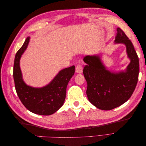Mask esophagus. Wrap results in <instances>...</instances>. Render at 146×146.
I'll return each instance as SVG.
<instances>
[{
	"label": "esophagus",
	"mask_w": 146,
	"mask_h": 146,
	"mask_svg": "<svg viewBox=\"0 0 146 146\" xmlns=\"http://www.w3.org/2000/svg\"><path fill=\"white\" fill-rule=\"evenodd\" d=\"M76 71L77 73H79L80 74L83 72V68H82V66L80 64H78L76 66Z\"/></svg>",
	"instance_id": "obj_1"
}]
</instances>
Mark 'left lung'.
I'll list each match as a JSON object with an SVG mask.
<instances>
[{
	"mask_svg": "<svg viewBox=\"0 0 146 146\" xmlns=\"http://www.w3.org/2000/svg\"><path fill=\"white\" fill-rule=\"evenodd\" d=\"M116 43L126 46L130 63L125 72L111 73L100 62L99 56H86L83 75L87 82L86 95L90 102L102 110H111L124 104L135 91L138 80L139 58L131 41L117 28Z\"/></svg>",
	"mask_w": 146,
	"mask_h": 146,
	"instance_id": "8db88e82",
	"label": "left lung"
}]
</instances>
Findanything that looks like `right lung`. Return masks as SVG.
I'll return each mask as SVG.
<instances>
[{
  "label": "right lung",
  "mask_w": 146,
  "mask_h": 146,
  "mask_svg": "<svg viewBox=\"0 0 146 146\" xmlns=\"http://www.w3.org/2000/svg\"><path fill=\"white\" fill-rule=\"evenodd\" d=\"M29 42L28 36L16 54L13 67L15 89L21 102L30 111L39 115H50L63 105L66 88L74 75L75 66L61 70L49 85L45 87L34 88L26 85L22 77L19 60Z\"/></svg>",
  "instance_id": "obj_1"
}]
</instances>
